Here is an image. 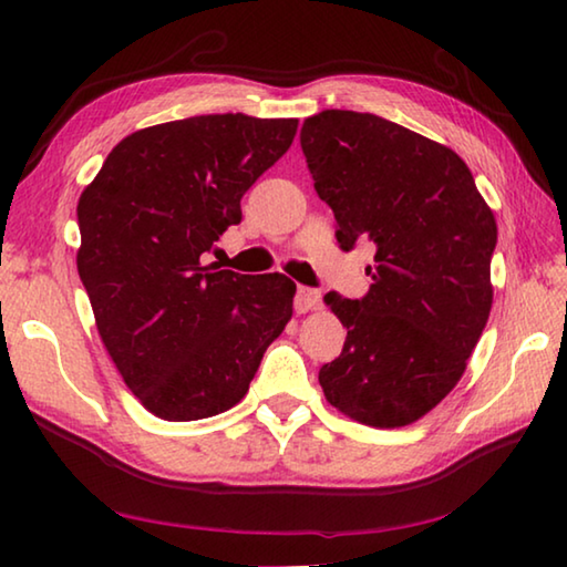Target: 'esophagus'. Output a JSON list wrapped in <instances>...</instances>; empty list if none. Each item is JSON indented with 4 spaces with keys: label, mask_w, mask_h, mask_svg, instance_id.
<instances>
[{
    "label": "esophagus",
    "mask_w": 567,
    "mask_h": 567,
    "mask_svg": "<svg viewBox=\"0 0 567 567\" xmlns=\"http://www.w3.org/2000/svg\"><path fill=\"white\" fill-rule=\"evenodd\" d=\"M320 307V292L318 290H310V287H300L295 295V312H310V310H318Z\"/></svg>",
    "instance_id": "esophagus-1"
}]
</instances>
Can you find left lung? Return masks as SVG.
<instances>
[{"instance_id":"obj_1","label":"left lung","mask_w":567,"mask_h":567,"mask_svg":"<svg viewBox=\"0 0 567 567\" xmlns=\"http://www.w3.org/2000/svg\"><path fill=\"white\" fill-rule=\"evenodd\" d=\"M300 145L338 243L375 245L362 300L324 305L348 328L322 364L324 400L370 427H405L457 385L493 307V209L463 159L378 114L324 110Z\"/></svg>"}]
</instances>
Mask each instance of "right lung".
<instances>
[{
	"label": "right lung",
	"instance_id": "add662e5",
	"mask_svg": "<svg viewBox=\"0 0 567 567\" xmlns=\"http://www.w3.org/2000/svg\"><path fill=\"white\" fill-rule=\"evenodd\" d=\"M295 132L297 120L239 112L155 124L127 134L80 195L76 272L114 368L152 415L235 408L290 322V277L215 270L203 255Z\"/></svg>",
	"mask_w": 567,
	"mask_h": 567
}]
</instances>
